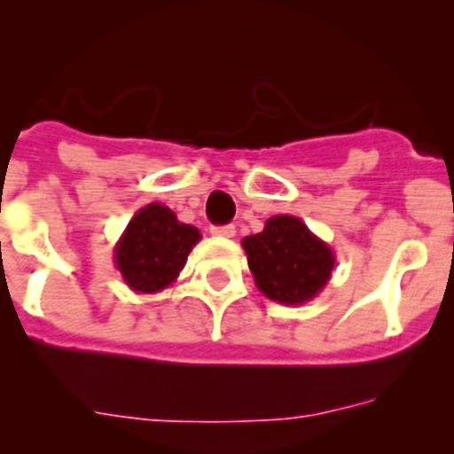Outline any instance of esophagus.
Here are the masks:
<instances>
[{"instance_id": "obj_1", "label": "esophagus", "mask_w": 454, "mask_h": 454, "mask_svg": "<svg viewBox=\"0 0 454 454\" xmlns=\"http://www.w3.org/2000/svg\"><path fill=\"white\" fill-rule=\"evenodd\" d=\"M210 232H213L215 237H223V239H231V237H235V226H232V223H226V226H213V228H210Z\"/></svg>"}]
</instances>
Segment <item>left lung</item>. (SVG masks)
Returning <instances> with one entry per match:
<instances>
[{
    "label": "left lung",
    "mask_w": 454,
    "mask_h": 454,
    "mask_svg": "<svg viewBox=\"0 0 454 454\" xmlns=\"http://www.w3.org/2000/svg\"><path fill=\"white\" fill-rule=\"evenodd\" d=\"M256 287L270 301L301 305L327 286L336 256L332 248L292 215H277L241 241Z\"/></svg>",
    "instance_id": "1"
}]
</instances>
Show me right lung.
<instances>
[{
    "mask_svg": "<svg viewBox=\"0 0 454 454\" xmlns=\"http://www.w3.org/2000/svg\"><path fill=\"white\" fill-rule=\"evenodd\" d=\"M200 237L198 228L177 222L171 208L149 204L127 223L114 259L131 290L153 294L180 277Z\"/></svg>",
    "mask_w": 454,
    "mask_h": 454,
    "instance_id": "right-lung-1",
    "label": "right lung"
}]
</instances>
